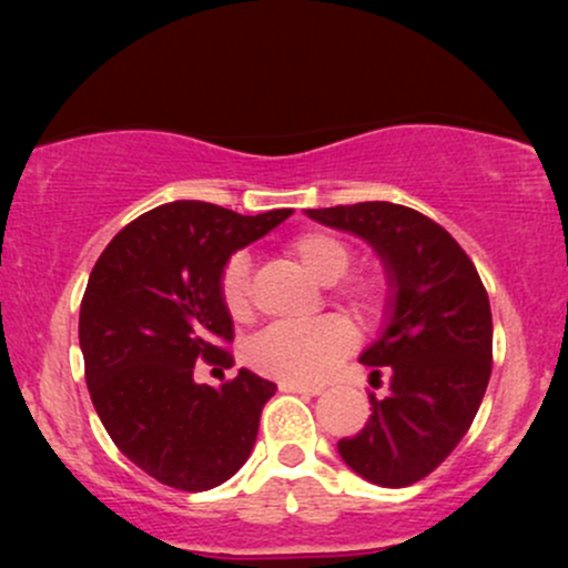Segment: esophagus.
Segmentation results:
<instances>
[{
	"mask_svg": "<svg viewBox=\"0 0 568 568\" xmlns=\"http://www.w3.org/2000/svg\"><path fill=\"white\" fill-rule=\"evenodd\" d=\"M283 393H298V395H321L323 384H306V382H280Z\"/></svg>",
	"mask_w": 568,
	"mask_h": 568,
	"instance_id": "1",
	"label": "esophagus"
}]
</instances>
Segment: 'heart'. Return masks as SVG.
<instances>
[{"label": "heart", "instance_id": "1", "mask_svg": "<svg viewBox=\"0 0 568 568\" xmlns=\"http://www.w3.org/2000/svg\"><path fill=\"white\" fill-rule=\"evenodd\" d=\"M288 253L321 283H336L347 275L355 251L342 234L312 230L288 243ZM219 296L232 321L251 317V258L234 253L219 277ZM334 296L349 306L363 323H379L393 304V283L382 272H363L334 288ZM355 344V331L344 317H321L304 325H272L247 344V363L283 382H317L342 361Z\"/></svg>", "mask_w": 568, "mask_h": 568}]
</instances>
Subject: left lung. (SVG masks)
I'll use <instances>...</instances> for the list:
<instances>
[{"label": "left lung", "instance_id": "obj_1", "mask_svg": "<svg viewBox=\"0 0 568 568\" xmlns=\"http://www.w3.org/2000/svg\"><path fill=\"white\" fill-rule=\"evenodd\" d=\"M325 226L368 240L393 280L387 328L361 355L371 382V416L338 454L384 488L427 478L470 429L491 376V306L462 245L425 213L395 202L306 211Z\"/></svg>", "mask_w": 568, "mask_h": 568}]
</instances>
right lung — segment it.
<instances>
[{
  "label": "right lung",
  "instance_id": "1",
  "mask_svg": "<svg viewBox=\"0 0 568 568\" xmlns=\"http://www.w3.org/2000/svg\"><path fill=\"white\" fill-rule=\"evenodd\" d=\"M288 216L291 207L240 216L213 202H168L116 232L90 272L80 306L90 400L114 446L160 484L207 491L253 452L277 387L247 368L207 387L194 382V363H234L221 270Z\"/></svg>",
  "mask_w": 568,
  "mask_h": 568
}]
</instances>
